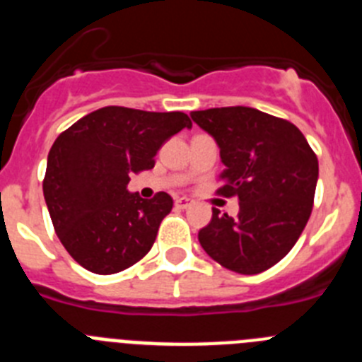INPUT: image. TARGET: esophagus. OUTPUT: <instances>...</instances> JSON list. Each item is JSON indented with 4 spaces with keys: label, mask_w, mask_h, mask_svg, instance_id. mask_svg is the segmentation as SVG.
Returning a JSON list of instances; mask_svg holds the SVG:
<instances>
[{
    "label": "esophagus",
    "mask_w": 362,
    "mask_h": 362,
    "mask_svg": "<svg viewBox=\"0 0 362 362\" xmlns=\"http://www.w3.org/2000/svg\"><path fill=\"white\" fill-rule=\"evenodd\" d=\"M190 204H192V201L188 199V197H175V209L185 210V209H188Z\"/></svg>",
    "instance_id": "esophagus-1"
}]
</instances>
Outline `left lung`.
Masks as SVG:
<instances>
[{"label": "left lung", "instance_id": "obj_1", "mask_svg": "<svg viewBox=\"0 0 362 362\" xmlns=\"http://www.w3.org/2000/svg\"><path fill=\"white\" fill-rule=\"evenodd\" d=\"M192 119L216 139L223 197L239 214L212 209L199 230L203 250L221 267L254 276L279 263L310 219L319 177L317 156L296 124L250 107L197 110Z\"/></svg>", "mask_w": 362, "mask_h": 362}]
</instances>
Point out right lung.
<instances>
[{
    "instance_id": "add662e5",
    "label": "right lung",
    "mask_w": 362,
    "mask_h": 362,
    "mask_svg": "<svg viewBox=\"0 0 362 362\" xmlns=\"http://www.w3.org/2000/svg\"><path fill=\"white\" fill-rule=\"evenodd\" d=\"M183 112L105 107L62 132L49 152L43 196L57 238L76 263L108 276L127 270L152 248L172 197L130 194V174L153 168L156 153L179 130Z\"/></svg>"
}]
</instances>
